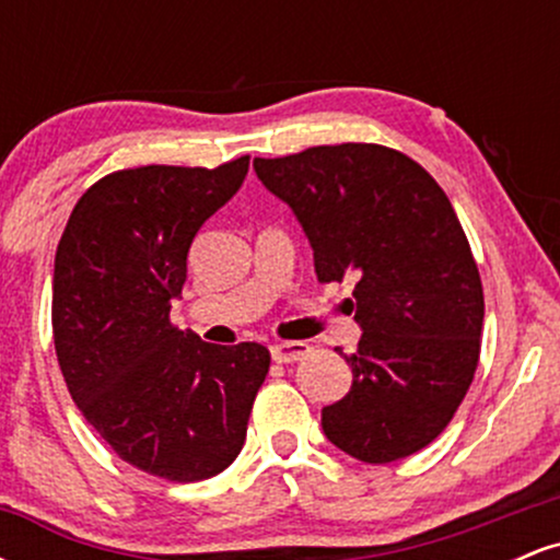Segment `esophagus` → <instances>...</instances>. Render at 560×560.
<instances>
[{"label":"esophagus","instance_id":"34e87169","mask_svg":"<svg viewBox=\"0 0 560 560\" xmlns=\"http://www.w3.org/2000/svg\"><path fill=\"white\" fill-rule=\"evenodd\" d=\"M311 350L305 342H276L271 345V358L276 363H294L302 361V355Z\"/></svg>","mask_w":560,"mask_h":560}]
</instances>
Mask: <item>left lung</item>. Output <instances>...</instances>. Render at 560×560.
Segmentation results:
<instances>
[{
    "instance_id": "8db88e82",
    "label": "left lung",
    "mask_w": 560,
    "mask_h": 560,
    "mask_svg": "<svg viewBox=\"0 0 560 560\" xmlns=\"http://www.w3.org/2000/svg\"><path fill=\"white\" fill-rule=\"evenodd\" d=\"M255 173L298 215L320 284L355 279L352 387L320 427L363 464L434 442L464 402L481 350L477 260L440 184L382 144L311 147L255 158Z\"/></svg>"
}]
</instances>
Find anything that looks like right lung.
I'll use <instances>...</instances> for the list:
<instances>
[{"label":"right lung","instance_id":"1","mask_svg":"<svg viewBox=\"0 0 560 560\" xmlns=\"http://www.w3.org/2000/svg\"><path fill=\"white\" fill-rule=\"evenodd\" d=\"M218 168L115 171L75 202L55 255L52 334L68 392L126 464L202 481L234 464L271 352L210 345L171 324L191 240L240 191Z\"/></svg>","mask_w":560,"mask_h":560}]
</instances>
